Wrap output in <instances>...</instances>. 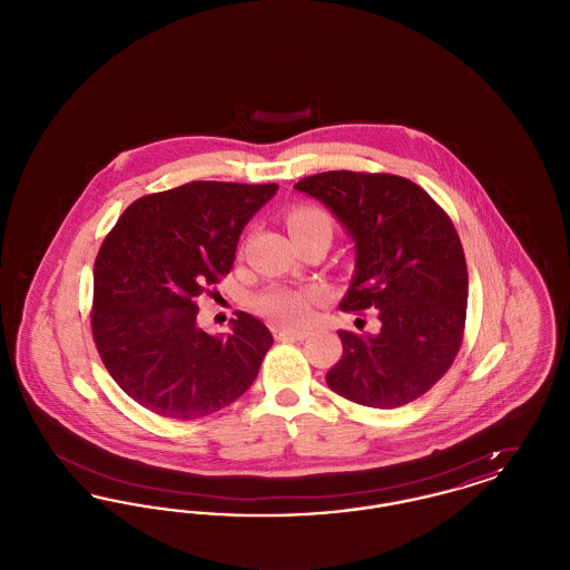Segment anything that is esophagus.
Wrapping results in <instances>:
<instances>
[{
  "label": "esophagus",
  "instance_id": "1",
  "mask_svg": "<svg viewBox=\"0 0 570 570\" xmlns=\"http://www.w3.org/2000/svg\"><path fill=\"white\" fill-rule=\"evenodd\" d=\"M307 335H309L307 331H298V328H275V340L279 342H301Z\"/></svg>",
  "mask_w": 570,
  "mask_h": 570
}]
</instances>
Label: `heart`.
Masks as SVG:
<instances>
[{"label": "heart", "instance_id": "heart-1", "mask_svg": "<svg viewBox=\"0 0 570 570\" xmlns=\"http://www.w3.org/2000/svg\"><path fill=\"white\" fill-rule=\"evenodd\" d=\"M316 224H328V217L321 209H314V207H298V209H293L288 216L291 233L298 228L316 226ZM314 301H316L314 291L291 288V286H272L254 298V307L272 321L284 323V325H298L309 318Z\"/></svg>", "mask_w": 570, "mask_h": 570}]
</instances>
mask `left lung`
I'll use <instances>...</instances> for the list:
<instances>
[{
	"label": "left lung",
	"mask_w": 570,
	"mask_h": 570,
	"mask_svg": "<svg viewBox=\"0 0 570 570\" xmlns=\"http://www.w3.org/2000/svg\"><path fill=\"white\" fill-rule=\"evenodd\" d=\"M295 190L323 203L353 239L340 307L374 309L380 321L376 333L337 331L344 353L326 374L328 389L384 410L421 397L451 367L465 325L468 269L453 222L397 175L328 170Z\"/></svg>",
	"instance_id": "left-lung-1"
}]
</instances>
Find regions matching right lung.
<instances>
[{"label": "right lung", "mask_w": 570, "mask_h": 570, "mask_svg": "<svg viewBox=\"0 0 570 570\" xmlns=\"http://www.w3.org/2000/svg\"><path fill=\"white\" fill-rule=\"evenodd\" d=\"M275 191L191 181L138 198L117 219L94 265L91 331L136 404L191 421L233 404L258 376L272 331L242 312L228 333H205L196 298L230 272L245 224Z\"/></svg>", "instance_id": "add662e5"}]
</instances>
